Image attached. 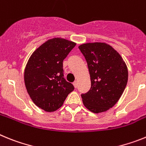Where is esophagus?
Returning <instances> with one entry per match:
<instances>
[{
	"label": "esophagus",
	"mask_w": 146,
	"mask_h": 146,
	"mask_svg": "<svg viewBox=\"0 0 146 146\" xmlns=\"http://www.w3.org/2000/svg\"><path fill=\"white\" fill-rule=\"evenodd\" d=\"M73 85H74V87L75 88H77V81H74V82H73Z\"/></svg>",
	"instance_id": "obj_1"
}]
</instances>
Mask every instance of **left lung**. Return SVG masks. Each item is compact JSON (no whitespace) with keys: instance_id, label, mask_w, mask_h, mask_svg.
<instances>
[{"instance_id":"left-lung-1","label":"left lung","mask_w":146,"mask_h":146,"mask_svg":"<svg viewBox=\"0 0 146 146\" xmlns=\"http://www.w3.org/2000/svg\"><path fill=\"white\" fill-rule=\"evenodd\" d=\"M79 49L88 64L91 87L82 94L84 106L94 113L113 108L124 91L128 69L120 54L104 42L86 43Z\"/></svg>"}]
</instances>
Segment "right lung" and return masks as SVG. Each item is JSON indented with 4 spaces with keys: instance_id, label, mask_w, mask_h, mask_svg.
Wrapping results in <instances>:
<instances>
[{
    "instance_id": "right-lung-1",
    "label": "right lung",
    "mask_w": 146,
    "mask_h": 146,
    "mask_svg": "<svg viewBox=\"0 0 146 146\" xmlns=\"http://www.w3.org/2000/svg\"><path fill=\"white\" fill-rule=\"evenodd\" d=\"M75 45L65 38H51L28 59L24 72L25 88L33 103L44 111L59 109L74 90V86L64 79L63 61Z\"/></svg>"
}]
</instances>
